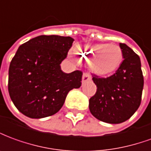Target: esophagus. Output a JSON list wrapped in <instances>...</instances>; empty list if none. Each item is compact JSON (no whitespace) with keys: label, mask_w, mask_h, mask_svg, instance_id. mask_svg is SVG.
<instances>
[{"label":"esophagus","mask_w":151,"mask_h":151,"mask_svg":"<svg viewBox=\"0 0 151 151\" xmlns=\"http://www.w3.org/2000/svg\"><path fill=\"white\" fill-rule=\"evenodd\" d=\"M92 80L91 76L88 73H84L82 76V84H84L87 81H90Z\"/></svg>","instance_id":"obj_1"}]
</instances>
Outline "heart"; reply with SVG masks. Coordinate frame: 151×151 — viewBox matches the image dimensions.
Segmentation results:
<instances>
[{
	"label": "heart",
	"mask_w": 151,
	"mask_h": 151,
	"mask_svg": "<svg viewBox=\"0 0 151 151\" xmlns=\"http://www.w3.org/2000/svg\"><path fill=\"white\" fill-rule=\"evenodd\" d=\"M76 53L81 60H90V68L98 76L114 73L121 66L124 55L120 47L108 44H84Z\"/></svg>",
	"instance_id": "obj_1"
}]
</instances>
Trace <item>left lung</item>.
I'll return each instance as SVG.
<instances>
[{
	"instance_id": "left-lung-1",
	"label": "left lung",
	"mask_w": 151,
	"mask_h": 151,
	"mask_svg": "<svg viewBox=\"0 0 151 151\" xmlns=\"http://www.w3.org/2000/svg\"><path fill=\"white\" fill-rule=\"evenodd\" d=\"M119 47L124 58L121 66L110 77H93L97 92L88 105L95 118L108 124L123 123L137 111L144 85L139 56L125 44Z\"/></svg>"
}]
</instances>
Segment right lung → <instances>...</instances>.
Returning <instances> with one entry per match:
<instances>
[{
	"instance_id": "right-lung-1",
	"label": "right lung",
	"mask_w": 151,
	"mask_h": 151,
	"mask_svg": "<svg viewBox=\"0 0 151 151\" xmlns=\"http://www.w3.org/2000/svg\"><path fill=\"white\" fill-rule=\"evenodd\" d=\"M73 41L70 36H39L19 46L9 65L8 90L22 114L32 119L54 115L69 91L81 87V71L61 70Z\"/></svg>"
}]
</instances>
